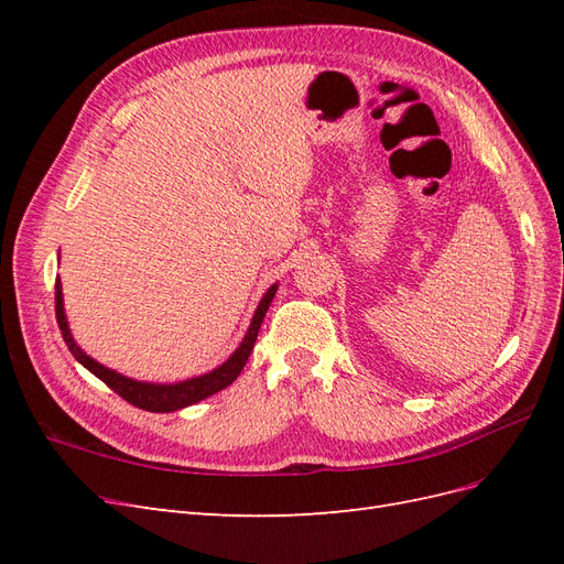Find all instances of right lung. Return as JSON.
<instances>
[{"mask_svg": "<svg viewBox=\"0 0 564 564\" xmlns=\"http://www.w3.org/2000/svg\"><path fill=\"white\" fill-rule=\"evenodd\" d=\"M278 292V284H272L268 292L263 294L259 308H256L249 329L242 338V344L237 346V350L228 357V360L216 367L214 371L204 373V377H195V379H187V381H178V383H145V381H133L129 377H122V373H117L104 365H98L94 357H89L84 352L70 334V327H67V317H65V308H63V286L61 280L56 278V319H58V327L63 334L65 346L70 348V352L75 355V360L87 367L94 377H98L104 381L108 388H112L119 398H124L129 404L145 409V412H158V414H166V412H176V409L183 406H191L204 398L214 395V392L228 388L237 377H240V371L245 369L249 355L253 350L256 344V336H259L261 329V322L268 313V305L275 299Z\"/></svg>", "mask_w": 564, "mask_h": 564, "instance_id": "add662e5", "label": "right lung"}]
</instances>
